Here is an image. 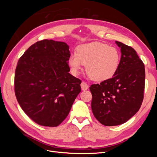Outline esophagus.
I'll list each match as a JSON object with an SVG mask.
<instances>
[{
	"label": "esophagus",
	"instance_id": "34e87169",
	"mask_svg": "<svg viewBox=\"0 0 157 157\" xmlns=\"http://www.w3.org/2000/svg\"><path fill=\"white\" fill-rule=\"evenodd\" d=\"M80 86H81V88L82 90H86L88 89V85L84 82H82Z\"/></svg>",
	"mask_w": 157,
	"mask_h": 157
}]
</instances>
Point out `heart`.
Segmentation results:
<instances>
[{
	"label": "heart",
	"mask_w": 157,
	"mask_h": 157,
	"mask_svg": "<svg viewBox=\"0 0 157 157\" xmlns=\"http://www.w3.org/2000/svg\"><path fill=\"white\" fill-rule=\"evenodd\" d=\"M121 54L115 47L100 42H92L78 46L69 59L70 67L75 74L86 64V71L95 81H103L115 75L118 68Z\"/></svg>",
	"instance_id": "heart-1"
}]
</instances>
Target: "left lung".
<instances>
[{
  "instance_id": "left-lung-1",
  "label": "left lung",
  "mask_w": 157,
  "mask_h": 157,
  "mask_svg": "<svg viewBox=\"0 0 157 157\" xmlns=\"http://www.w3.org/2000/svg\"><path fill=\"white\" fill-rule=\"evenodd\" d=\"M115 42L121 52L117 72L112 78L90 87L92 113L106 126L122 124L134 116L141 105L145 89L143 61L131 46Z\"/></svg>"
}]
</instances>
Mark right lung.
I'll use <instances>...</instances> for the list:
<instances>
[{"label":"right lung","mask_w":157,"mask_h":157,"mask_svg":"<svg viewBox=\"0 0 157 157\" xmlns=\"http://www.w3.org/2000/svg\"><path fill=\"white\" fill-rule=\"evenodd\" d=\"M69 46L42 40L31 45L19 59L14 90L20 107L36 124L59 125L81 91V80L70 71Z\"/></svg>","instance_id":"obj_1"}]
</instances>
